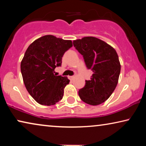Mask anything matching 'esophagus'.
Here are the masks:
<instances>
[{
  "label": "esophagus",
  "mask_w": 146,
  "mask_h": 146,
  "mask_svg": "<svg viewBox=\"0 0 146 146\" xmlns=\"http://www.w3.org/2000/svg\"><path fill=\"white\" fill-rule=\"evenodd\" d=\"M68 78L70 80H72L74 78V76H68Z\"/></svg>",
  "instance_id": "esophagus-1"
}]
</instances>
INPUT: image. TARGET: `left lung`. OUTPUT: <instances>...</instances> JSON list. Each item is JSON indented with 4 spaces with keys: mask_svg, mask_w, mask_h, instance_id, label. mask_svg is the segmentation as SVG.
<instances>
[{
    "mask_svg": "<svg viewBox=\"0 0 146 146\" xmlns=\"http://www.w3.org/2000/svg\"><path fill=\"white\" fill-rule=\"evenodd\" d=\"M73 45L83 56L87 68L93 72L90 80H86L84 87L79 90V96L88 104H101L109 98L118 82L121 66L116 51L92 36L74 40Z\"/></svg>",
    "mask_w": 146,
    "mask_h": 146,
    "instance_id": "obj_1",
    "label": "left lung"
}]
</instances>
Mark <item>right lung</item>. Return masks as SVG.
<instances>
[{"mask_svg": "<svg viewBox=\"0 0 146 146\" xmlns=\"http://www.w3.org/2000/svg\"><path fill=\"white\" fill-rule=\"evenodd\" d=\"M72 46L71 40L46 35L29 46L21 64L26 88L41 105H54L62 99L64 90L70 80L54 74L61 66L64 54Z\"/></svg>", "mask_w": 146, "mask_h": 146, "instance_id": "obj_1", "label": "right lung"}]
</instances>
